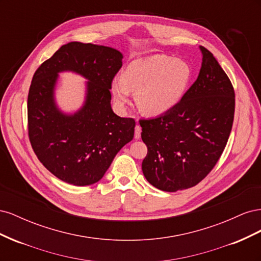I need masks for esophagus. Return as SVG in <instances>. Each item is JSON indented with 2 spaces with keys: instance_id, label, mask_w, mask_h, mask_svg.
<instances>
[{
  "instance_id": "obj_1",
  "label": "esophagus",
  "mask_w": 261,
  "mask_h": 261,
  "mask_svg": "<svg viewBox=\"0 0 261 261\" xmlns=\"http://www.w3.org/2000/svg\"><path fill=\"white\" fill-rule=\"evenodd\" d=\"M141 136V127L139 125H136L135 127V139H139Z\"/></svg>"
}]
</instances>
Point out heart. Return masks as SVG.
Instances as JSON below:
<instances>
[{"label": "heart", "mask_w": 261, "mask_h": 261, "mask_svg": "<svg viewBox=\"0 0 261 261\" xmlns=\"http://www.w3.org/2000/svg\"><path fill=\"white\" fill-rule=\"evenodd\" d=\"M192 77L187 63L168 55L156 54L133 61L122 77L113 80L111 91L120 108L137 93V106L147 115L170 112L184 97Z\"/></svg>", "instance_id": "heart-1"}]
</instances>
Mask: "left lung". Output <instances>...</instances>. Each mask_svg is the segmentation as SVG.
I'll use <instances>...</instances> for the list:
<instances>
[{
    "label": "left lung",
    "instance_id": "left-lung-1",
    "mask_svg": "<svg viewBox=\"0 0 261 261\" xmlns=\"http://www.w3.org/2000/svg\"><path fill=\"white\" fill-rule=\"evenodd\" d=\"M198 77L170 112L141 118L148 148L141 169L152 186L176 192L197 185L219 161L232 129L235 92L230 78L203 46Z\"/></svg>",
    "mask_w": 261,
    "mask_h": 261
}]
</instances>
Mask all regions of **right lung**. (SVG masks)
<instances>
[{
  "instance_id": "right-lung-1",
  "label": "right lung",
  "mask_w": 261,
  "mask_h": 261,
  "mask_svg": "<svg viewBox=\"0 0 261 261\" xmlns=\"http://www.w3.org/2000/svg\"><path fill=\"white\" fill-rule=\"evenodd\" d=\"M120 51L105 45L69 42L38 67L27 101L28 136L44 167L76 186L97 183L114 156L134 137L135 120L111 108V84L122 67ZM73 70L86 76V103L74 116L60 113L53 89L57 73Z\"/></svg>"
}]
</instances>
